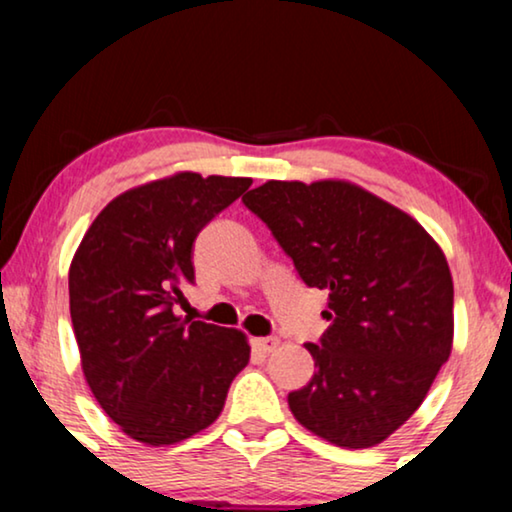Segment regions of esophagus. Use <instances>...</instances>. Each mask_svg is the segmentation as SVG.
Here are the masks:
<instances>
[{
  "mask_svg": "<svg viewBox=\"0 0 512 512\" xmlns=\"http://www.w3.org/2000/svg\"><path fill=\"white\" fill-rule=\"evenodd\" d=\"M277 345H279L277 338H251V347H254L256 352H261V354L272 352V349H275Z\"/></svg>",
  "mask_w": 512,
  "mask_h": 512,
  "instance_id": "34e87169",
  "label": "esophagus"
}]
</instances>
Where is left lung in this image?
Returning a JSON list of instances; mask_svg holds the SVG:
<instances>
[{"label": "left lung", "instance_id": "1", "mask_svg": "<svg viewBox=\"0 0 512 512\" xmlns=\"http://www.w3.org/2000/svg\"><path fill=\"white\" fill-rule=\"evenodd\" d=\"M331 321L307 342L317 373L289 408L328 443L361 450L408 422L450 359L454 286L445 254L401 209L347 181H268L242 198Z\"/></svg>", "mask_w": 512, "mask_h": 512}]
</instances>
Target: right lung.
Segmentation results:
<instances>
[{"label":"right lung","mask_w":512,"mask_h":512,"mask_svg":"<svg viewBox=\"0 0 512 512\" xmlns=\"http://www.w3.org/2000/svg\"><path fill=\"white\" fill-rule=\"evenodd\" d=\"M251 186L181 172L102 209L69 268V312L86 382L102 410L146 445H172L221 415L249 363L244 333L181 319L200 230Z\"/></svg>","instance_id":"1"}]
</instances>
